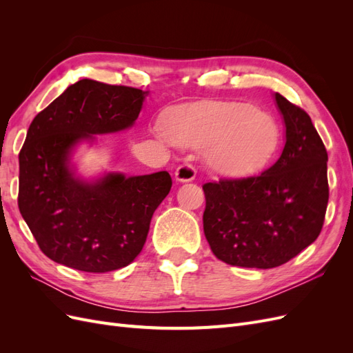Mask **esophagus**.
I'll return each mask as SVG.
<instances>
[{
    "label": "esophagus",
    "instance_id": "esophagus-1",
    "mask_svg": "<svg viewBox=\"0 0 353 353\" xmlns=\"http://www.w3.org/2000/svg\"><path fill=\"white\" fill-rule=\"evenodd\" d=\"M196 174H197V169L193 163H183L179 165L175 170V178L176 181H179V183H190V181H193L196 178Z\"/></svg>",
    "mask_w": 353,
    "mask_h": 353
}]
</instances>
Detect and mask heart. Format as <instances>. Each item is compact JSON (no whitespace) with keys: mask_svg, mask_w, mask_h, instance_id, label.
Returning a JSON list of instances; mask_svg holds the SVG:
<instances>
[{"mask_svg":"<svg viewBox=\"0 0 353 353\" xmlns=\"http://www.w3.org/2000/svg\"><path fill=\"white\" fill-rule=\"evenodd\" d=\"M159 134L168 138L163 130ZM169 135L179 145L209 147V162L230 174L262 168L280 143L272 117L244 103H210L179 110L169 122Z\"/></svg>","mask_w":353,"mask_h":353,"instance_id":"b5f03b06","label":"heart"}]
</instances>
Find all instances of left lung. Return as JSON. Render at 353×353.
I'll use <instances>...</instances> for the list:
<instances>
[{
    "mask_svg": "<svg viewBox=\"0 0 353 353\" xmlns=\"http://www.w3.org/2000/svg\"><path fill=\"white\" fill-rule=\"evenodd\" d=\"M285 144L262 174L203 184V230L213 254L243 268L280 266L312 244L328 203L327 150L309 114L275 94Z\"/></svg>",
    "mask_w": 353,
    "mask_h": 353,
    "instance_id": "8db88e82",
    "label": "left lung"
}]
</instances>
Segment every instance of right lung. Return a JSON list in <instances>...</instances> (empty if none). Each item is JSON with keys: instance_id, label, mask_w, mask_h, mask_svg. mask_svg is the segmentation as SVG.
I'll list each match as a JSON object with an SVG mask.
<instances>
[{"instance_id": "obj_1", "label": "right lung", "mask_w": 353, "mask_h": 353, "mask_svg": "<svg viewBox=\"0 0 353 353\" xmlns=\"http://www.w3.org/2000/svg\"><path fill=\"white\" fill-rule=\"evenodd\" d=\"M147 91L81 79L32 121L19 153L17 205L47 258L83 272L130 265L144 248L154 210L172 178L163 170L95 184L74 179L72 147L92 134L130 128Z\"/></svg>"}]
</instances>
